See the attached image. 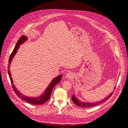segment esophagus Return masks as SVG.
I'll return each instance as SVG.
<instances>
[{
    "mask_svg": "<svg viewBox=\"0 0 128 128\" xmlns=\"http://www.w3.org/2000/svg\"><path fill=\"white\" fill-rule=\"evenodd\" d=\"M66 77L68 78H70V79H71L72 78V77H73V74L72 73V72H68L67 74L66 75Z\"/></svg>",
    "mask_w": 128,
    "mask_h": 128,
    "instance_id": "obj_1",
    "label": "esophagus"
}]
</instances>
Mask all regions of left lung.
Masks as SVG:
<instances>
[{
  "instance_id": "8db88e82",
  "label": "left lung",
  "mask_w": 128,
  "mask_h": 128,
  "mask_svg": "<svg viewBox=\"0 0 128 128\" xmlns=\"http://www.w3.org/2000/svg\"><path fill=\"white\" fill-rule=\"evenodd\" d=\"M115 88H116V86L115 87V88H114V89H115ZM112 93H113V92L112 93H111L110 94V96H108L106 97L105 98H104L102 100H100V101H98V102H96V103H86V102H82V101H80V100H79L77 98H76L75 95H73L72 96V100L73 101V102L76 105H77L78 106H80V107H84V108H88V107H94L100 104H101V103L106 101L107 100L110 98V96L112 94Z\"/></svg>"
}]
</instances>
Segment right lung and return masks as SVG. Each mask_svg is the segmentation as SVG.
<instances>
[{
    "instance_id": "obj_1",
    "label": "right lung",
    "mask_w": 128,
    "mask_h": 128,
    "mask_svg": "<svg viewBox=\"0 0 128 128\" xmlns=\"http://www.w3.org/2000/svg\"><path fill=\"white\" fill-rule=\"evenodd\" d=\"M27 39H28L27 37H26L25 36H22L18 40V41L15 46V48L14 49H13L12 53L11 54V55L10 56L9 59V62H8L9 65L8 66V75L9 76L10 79L11 80V85L12 86L13 89L15 92V93H16L17 96L19 98H21L22 100H24L25 102H28V103H30L32 105H42V104L45 103L46 102L48 101V100L50 99V95H51L53 88L54 87V86L56 84H57L58 83H59L60 82V80H61V79H62V74L56 77L55 78H54L52 80V82H50L49 85L48 86V88L46 89V90L44 91V93H42V94L39 97L30 98V97H28V96H25L23 95L21 92H20L16 89V86H14V84H13V80H12V79L11 76L10 71L9 70V68H10L9 67H10V64L12 62V60L13 57H14V56L16 55V54L19 48L20 45L23 42H24L26 40H27Z\"/></svg>"
}]
</instances>
